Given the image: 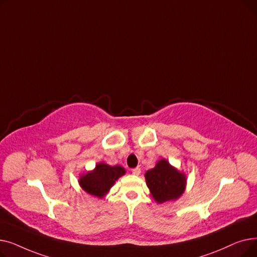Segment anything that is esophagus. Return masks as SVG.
<instances>
[{"instance_id":"34e87169","label":"esophagus","mask_w":257,"mask_h":257,"mask_svg":"<svg viewBox=\"0 0 257 257\" xmlns=\"http://www.w3.org/2000/svg\"><path fill=\"white\" fill-rule=\"evenodd\" d=\"M132 174H133V175H136V176H139V175L141 174V169H140V168L133 169V170H132Z\"/></svg>"}]
</instances>
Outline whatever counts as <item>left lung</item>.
<instances>
[{"label": "left lung", "mask_w": 257, "mask_h": 257, "mask_svg": "<svg viewBox=\"0 0 257 257\" xmlns=\"http://www.w3.org/2000/svg\"><path fill=\"white\" fill-rule=\"evenodd\" d=\"M145 178L152 198L159 204L179 199L186 187L185 174L166 158L159 159L153 169L147 171Z\"/></svg>", "instance_id": "obj_1"}]
</instances>
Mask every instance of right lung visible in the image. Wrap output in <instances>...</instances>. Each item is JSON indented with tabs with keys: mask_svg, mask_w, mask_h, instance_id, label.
<instances>
[{
	"mask_svg": "<svg viewBox=\"0 0 257 257\" xmlns=\"http://www.w3.org/2000/svg\"><path fill=\"white\" fill-rule=\"evenodd\" d=\"M125 174L126 170L123 167L98 163L92 171L81 175L78 182L85 193L102 199L109 193L115 181Z\"/></svg>",
	"mask_w": 257,
	"mask_h": 257,
	"instance_id": "obj_1",
	"label": "right lung"
}]
</instances>
